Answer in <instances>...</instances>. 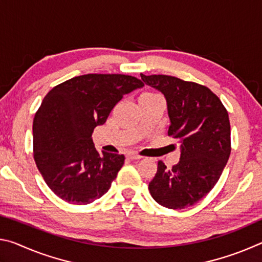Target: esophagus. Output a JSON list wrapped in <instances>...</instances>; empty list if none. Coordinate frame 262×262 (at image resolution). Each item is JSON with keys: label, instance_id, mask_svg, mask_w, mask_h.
Segmentation results:
<instances>
[{"label": "esophagus", "instance_id": "1", "mask_svg": "<svg viewBox=\"0 0 262 262\" xmlns=\"http://www.w3.org/2000/svg\"><path fill=\"white\" fill-rule=\"evenodd\" d=\"M127 157L130 158V159H141V158H142L141 155L136 154V152H134V151H129V152H128V154H127Z\"/></svg>", "mask_w": 262, "mask_h": 262}]
</instances>
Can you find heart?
<instances>
[{
  "mask_svg": "<svg viewBox=\"0 0 262 262\" xmlns=\"http://www.w3.org/2000/svg\"><path fill=\"white\" fill-rule=\"evenodd\" d=\"M143 95H156V94H154V92H144Z\"/></svg>",
  "mask_w": 262,
  "mask_h": 262,
  "instance_id": "heart-1",
  "label": "heart"
}]
</instances>
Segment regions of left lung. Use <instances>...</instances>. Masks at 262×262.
<instances>
[{"mask_svg": "<svg viewBox=\"0 0 262 262\" xmlns=\"http://www.w3.org/2000/svg\"><path fill=\"white\" fill-rule=\"evenodd\" d=\"M145 84L165 96L167 135L181 144L180 161L167 168L158 162L149 183L154 200L168 209L195 205L214 188L231 152L227 108L210 89L168 75L141 74Z\"/></svg>", "mask_w": 262, "mask_h": 262, "instance_id": "left-lung-1", "label": "left lung"}]
</instances>
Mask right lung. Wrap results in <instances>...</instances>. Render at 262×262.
Masks as SVG:
<instances>
[{
  "label": "right lung",
  "mask_w": 262,
  "mask_h": 262,
  "mask_svg": "<svg viewBox=\"0 0 262 262\" xmlns=\"http://www.w3.org/2000/svg\"><path fill=\"white\" fill-rule=\"evenodd\" d=\"M144 84L121 74H86L59 84L33 119V157L52 192L73 205H88L107 192L125 156L97 151L92 133L111 111Z\"/></svg>",
  "instance_id": "1"
}]
</instances>
